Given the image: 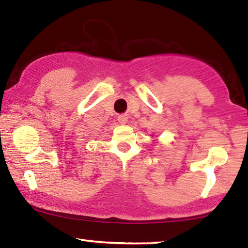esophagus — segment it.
<instances>
[{
    "mask_svg": "<svg viewBox=\"0 0 248 248\" xmlns=\"http://www.w3.org/2000/svg\"><path fill=\"white\" fill-rule=\"evenodd\" d=\"M118 120H119V123L120 124H125V123H127V117H125V116H119L118 117Z\"/></svg>",
    "mask_w": 248,
    "mask_h": 248,
    "instance_id": "obj_1",
    "label": "esophagus"
}]
</instances>
